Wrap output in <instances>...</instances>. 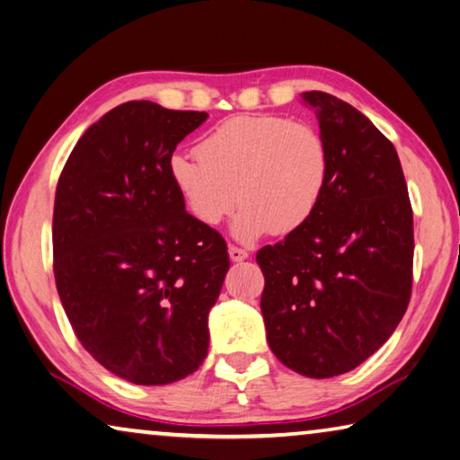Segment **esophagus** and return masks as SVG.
Returning <instances> with one entry per match:
<instances>
[{
	"label": "esophagus",
	"mask_w": 460,
	"mask_h": 460,
	"mask_svg": "<svg viewBox=\"0 0 460 460\" xmlns=\"http://www.w3.org/2000/svg\"><path fill=\"white\" fill-rule=\"evenodd\" d=\"M229 257H231V261H243V259L249 257V253L245 252V249L231 245V247H229Z\"/></svg>",
	"instance_id": "1"
}]
</instances>
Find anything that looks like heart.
<instances>
[{
  "label": "heart",
  "mask_w": 460,
  "mask_h": 460,
  "mask_svg": "<svg viewBox=\"0 0 460 460\" xmlns=\"http://www.w3.org/2000/svg\"><path fill=\"white\" fill-rule=\"evenodd\" d=\"M197 153L169 158L171 182L205 227H217L241 201L233 235L243 243L302 229L330 182L322 132L288 116H233L208 132Z\"/></svg>",
  "instance_id": "1"
}]
</instances>
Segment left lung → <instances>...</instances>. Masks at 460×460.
<instances>
[{
  "mask_svg": "<svg viewBox=\"0 0 460 460\" xmlns=\"http://www.w3.org/2000/svg\"><path fill=\"white\" fill-rule=\"evenodd\" d=\"M330 150V182L302 229L257 252L271 352L307 378L346 374L386 341L411 302L414 231L394 145L325 92H304Z\"/></svg>",
  "mask_w": 460,
  "mask_h": 460,
  "instance_id": "left-lung-1",
  "label": "left lung"
}]
</instances>
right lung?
<instances>
[{"mask_svg":"<svg viewBox=\"0 0 460 460\" xmlns=\"http://www.w3.org/2000/svg\"><path fill=\"white\" fill-rule=\"evenodd\" d=\"M207 112L148 100L112 108L80 137L54 203V275L86 352L132 384L163 386L207 358V317L229 255L185 211L169 158Z\"/></svg>","mask_w":460,"mask_h":460,"instance_id":"right-lung-1","label":"right lung"}]
</instances>
